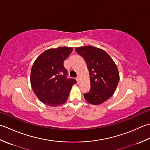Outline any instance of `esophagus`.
I'll return each instance as SVG.
<instances>
[{
	"instance_id": "obj_1",
	"label": "esophagus",
	"mask_w": 150,
	"mask_h": 150,
	"mask_svg": "<svg viewBox=\"0 0 150 150\" xmlns=\"http://www.w3.org/2000/svg\"><path fill=\"white\" fill-rule=\"evenodd\" d=\"M76 81H77L78 83H79V77L76 78Z\"/></svg>"
}]
</instances>
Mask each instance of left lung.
I'll use <instances>...</instances> for the list:
<instances>
[{
	"label": "left lung",
	"mask_w": 150,
	"mask_h": 150,
	"mask_svg": "<svg viewBox=\"0 0 150 150\" xmlns=\"http://www.w3.org/2000/svg\"><path fill=\"white\" fill-rule=\"evenodd\" d=\"M83 57L90 74L91 89L83 94L85 100L93 105H99L114 94L119 82L117 67L105 51L85 46L75 49Z\"/></svg>",
	"instance_id": "8db88e82"
}]
</instances>
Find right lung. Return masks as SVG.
Segmentation results:
<instances>
[{"instance_id": "1", "label": "right lung", "mask_w": 150, "mask_h": 150, "mask_svg": "<svg viewBox=\"0 0 150 150\" xmlns=\"http://www.w3.org/2000/svg\"><path fill=\"white\" fill-rule=\"evenodd\" d=\"M72 52L71 47H59L42 52L33 63L30 81L33 92L45 104L57 106L66 102L72 86L63 62Z\"/></svg>"}]
</instances>
